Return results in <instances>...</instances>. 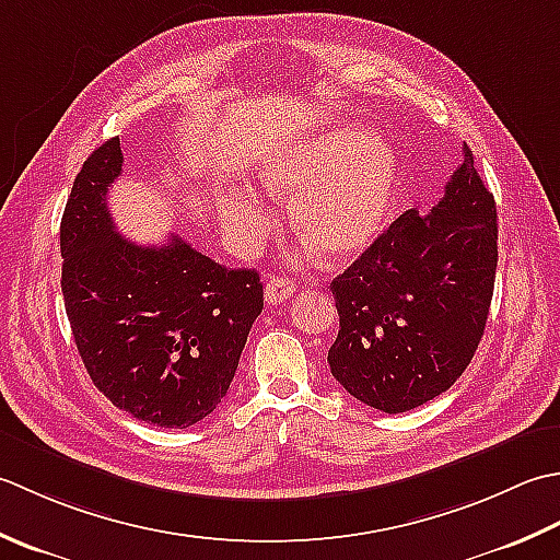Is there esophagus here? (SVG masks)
<instances>
[{"mask_svg": "<svg viewBox=\"0 0 560 560\" xmlns=\"http://www.w3.org/2000/svg\"><path fill=\"white\" fill-rule=\"evenodd\" d=\"M292 294H294V282L290 278L270 276L266 280V302L268 304H280L284 300H290Z\"/></svg>", "mask_w": 560, "mask_h": 560, "instance_id": "1", "label": "esophagus"}]
</instances>
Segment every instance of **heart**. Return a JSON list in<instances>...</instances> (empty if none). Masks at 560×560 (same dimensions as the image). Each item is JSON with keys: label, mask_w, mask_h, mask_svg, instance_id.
I'll list each match as a JSON object with an SVG mask.
<instances>
[{"label": "heart", "mask_w": 560, "mask_h": 560, "mask_svg": "<svg viewBox=\"0 0 560 560\" xmlns=\"http://www.w3.org/2000/svg\"><path fill=\"white\" fill-rule=\"evenodd\" d=\"M258 178L272 198H290L296 234L328 260L362 254L382 234L396 192L398 164L384 144L346 125L272 144L258 164ZM226 224L264 232L268 208L246 190L224 192Z\"/></svg>", "instance_id": "1"}]
</instances>
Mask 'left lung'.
<instances>
[{
	"label": "left lung",
	"mask_w": 560,
	"mask_h": 560,
	"mask_svg": "<svg viewBox=\"0 0 560 560\" xmlns=\"http://www.w3.org/2000/svg\"><path fill=\"white\" fill-rule=\"evenodd\" d=\"M495 200L474 154L428 214L406 210L330 282V374L364 406L406 413L447 392L481 343L498 266Z\"/></svg>",
	"instance_id": "8db88e82"
}]
</instances>
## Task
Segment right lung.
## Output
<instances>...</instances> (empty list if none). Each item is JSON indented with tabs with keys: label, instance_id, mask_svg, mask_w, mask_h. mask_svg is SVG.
Returning <instances> with one entry per match:
<instances>
[{
	"label": "right lung",
	"instance_id": "right-lung-1",
	"mask_svg": "<svg viewBox=\"0 0 560 560\" xmlns=\"http://www.w3.org/2000/svg\"><path fill=\"white\" fill-rule=\"evenodd\" d=\"M120 171L110 137L74 178L60 224L67 318L98 392L144 423L188 428L230 392L264 284L178 236L162 246L120 236L106 202Z\"/></svg>",
	"mask_w": 560,
	"mask_h": 560
}]
</instances>
